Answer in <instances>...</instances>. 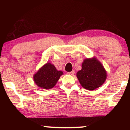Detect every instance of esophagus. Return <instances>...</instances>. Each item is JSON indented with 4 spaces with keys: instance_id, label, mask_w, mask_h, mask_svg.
Masks as SVG:
<instances>
[{
    "instance_id": "obj_1",
    "label": "esophagus",
    "mask_w": 130,
    "mask_h": 130,
    "mask_svg": "<svg viewBox=\"0 0 130 130\" xmlns=\"http://www.w3.org/2000/svg\"><path fill=\"white\" fill-rule=\"evenodd\" d=\"M68 74H69V75H71V76H73L74 74V70H72V72H68Z\"/></svg>"
}]
</instances>
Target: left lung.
I'll use <instances>...</instances> for the list:
<instances>
[{
	"label": "left lung",
	"mask_w": 130,
	"mask_h": 130,
	"mask_svg": "<svg viewBox=\"0 0 130 130\" xmlns=\"http://www.w3.org/2000/svg\"><path fill=\"white\" fill-rule=\"evenodd\" d=\"M81 68L76 76L84 88L93 91L102 86L106 80V70L96 57L85 58Z\"/></svg>",
	"instance_id": "left-lung-1"
}]
</instances>
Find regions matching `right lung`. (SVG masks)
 Listing matches in <instances>:
<instances>
[{
	"label": "right lung",
	"mask_w": 130,
	"mask_h": 130,
	"mask_svg": "<svg viewBox=\"0 0 130 130\" xmlns=\"http://www.w3.org/2000/svg\"><path fill=\"white\" fill-rule=\"evenodd\" d=\"M63 74L62 71L57 70L50 62L46 63L34 74V83L39 88L49 89L53 88Z\"/></svg>",
	"instance_id": "right-lung-1"
}]
</instances>
